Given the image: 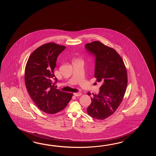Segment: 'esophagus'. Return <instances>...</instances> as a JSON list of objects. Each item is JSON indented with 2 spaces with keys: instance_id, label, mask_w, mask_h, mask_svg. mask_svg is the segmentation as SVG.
I'll return each mask as SVG.
<instances>
[{
  "instance_id": "esophagus-1",
  "label": "esophagus",
  "mask_w": 156,
  "mask_h": 156,
  "mask_svg": "<svg viewBox=\"0 0 156 156\" xmlns=\"http://www.w3.org/2000/svg\"><path fill=\"white\" fill-rule=\"evenodd\" d=\"M73 95H74V96H79L80 95H81V93H75L73 94Z\"/></svg>"
}]
</instances>
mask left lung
I'll list each match as a JSON object with an SVG mask.
<instances>
[{"mask_svg": "<svg viewBox=\"0 0 156 156\" xmlns=\"http://www.w3.org/2000/svg\"><path fill=\"white\" fill-rule=\"evenodd\" d=\"M85 47L95 58L94 76L102 84L99 93L92 94L87 113L96 119H104L115 112L123 100L127 86L126 68L116 51L101 42L94 41Z\"/></svg>", "mask_w": 156, "mask_h": 156, "instance_id": "left-lung-1", "label": "left lung"}]
</instances>
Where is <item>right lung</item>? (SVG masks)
Instances as JSON below:
<instances>
[{
    "mask_svg": "<svg viewBox=\"0 0 156 156\" xmlns=\"http://www.w3.org/2000/svg\"><path fill=\"white\" fill-rule=\"evenodd\" d=\"M66 48L54 43L44 44L30 55L25 69L24 80L30 97L45 113L63 109L73 95L55 87L58 81L53 73L57 57Z\"/></svg>",
    "mask_w": 156,
    "mask_h": 156,
    "instance_id": "obj_1",
    "label": "right lung"
}]
</instances>
